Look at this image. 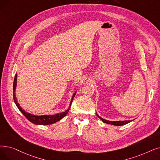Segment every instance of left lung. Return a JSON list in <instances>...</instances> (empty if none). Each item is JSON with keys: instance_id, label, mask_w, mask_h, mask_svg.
Instances as JSON below:
<instances>
[{"instance_id": "left-lung-1", "label": "left lung", "mask_w": 160, "mask_h": 160, "mask_svg": "<svg viewBox=\"0 0 160 160\" xmlns=\"http://www.w3.org/2000/svg\"><path fill=\"white\" fill-rule=\"evenodd\" d=\"M97 116H98V118L104 122V123H106L108 124H111V125H113V126H123V125H126L129 122H131L132 120H124V121H109V120H107L102 118L101 117H100L98 114H97Z\"/></svg>"}]
</instances>
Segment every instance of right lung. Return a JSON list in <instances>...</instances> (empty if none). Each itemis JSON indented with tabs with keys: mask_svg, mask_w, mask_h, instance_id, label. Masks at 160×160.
Segmentation results:
<instances>
[{
	"mask_svg": "<svg viewBox=\"0 0 160 160\" xmlns=\"http://www.w3.org/2000/svg\"><path fill=\"white\" fill-rule=\"evenodd\" d=\"M17 78H18V74H16L15 75V78L14 80H13V100H14V102L16 105L17 107L18 108V109L21 111L22 112L25 117L29 121H30L31 122H32L34 124L36 125H50V124H53L55 122H57L58 121H59L60 120H61L63 118H64L68 112L69 110H70L71 104L72 102V100L74 99V97L76 93V91L71 100V102L69 104V107L68 108L64 111L63 112H60V113H58L55 114H52V115H41V116H37V115H34L32 114H30L29 112H26V111L23 109L22 107H20V105L19 104L16 96V86H17Z\"/></svg>",
	"mask_w": 160,
	"mask_h": 160,
	"instance_id": "1",
	"label": "right lung"
}]
</instances>
